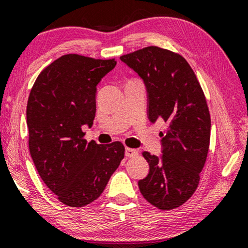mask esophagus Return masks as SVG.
<instances>
[{
	"label": "esophagus",
	"mask_w": 248,
	"mask_h": 248,
	"mask_svg": "<svg viewBox=\"0 0 248 248\" xmlns=\"http://www.w3.org/2000/svg\"><path fill=\"white\" fill-rule=\"evenodd\" d=\"M124 155H125V157H128V158L136 157V156H138V151H137L136 149H131V148H125Z\"/></svg>",
	"instance_id": "34e87169"
}]
</instances>
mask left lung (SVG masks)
<instances>
[{
  "instance_id": "8db88e82",
  "label": "left lung",
  "mask_w": 248,
  "mask_h": 248,
  "mask_svg": "<svg viewBox=\"0 0 248 248\" xmlns=\"http://www.w3.org/2000/svg\"><path fill=\"white\" fill-rule=\"evenodd\" d=\"M146 86L148 119L164 121L160 156L143 151L149 173L138 182L148 202L162 210L183 205L197 189L208 154L210 116L195 72L180 54L147 46L120 57Z\"/></svg>"
}]
</instances>
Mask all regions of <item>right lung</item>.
<instances>
[{"label": "right lung", "mask_w": 248, "mask_h": 248, "mask_svg": "<svg viewBox=\"0 0 248 248\" xmlns=\"http://www.w3.org/2000/svg\"><path fill=\"white\" fill-rule=\"evenodd\" d=\"M117 61L62 55L36 78L27 106L29 149L43 183L62 204L83 207L102 194L124 147L87 142L82 125L95 117L97 86Z\"/></svg>", "instance_id": "right-lung-1"}]
</instances>
